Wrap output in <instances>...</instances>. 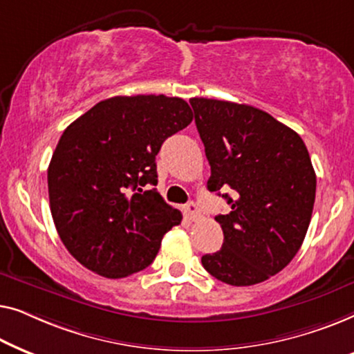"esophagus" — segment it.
I'll list each match as a JSON object with an SVG mask.
<instances>
[{
  "instance_id": "34e87169",
  "label": "esophagus",
  "mask_w": 354,
  "mask_h": 354,
  "mask_svg": "<svg viewBox=\"0 0 354 354\" xmlns=\"http://www.w3.org/2000/svg\"><path fill=\"white\" fill-rule=\"evenodd\" d=\"M185 214H187V217L190 221H198V219H200L201 212H200V209H198L196 203H193V201L187 203V205H185Z\"/></svg>"
}]
</instances>
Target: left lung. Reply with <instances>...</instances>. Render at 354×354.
Instances as JSON below:
<instances>
[{
  "label": "left lung",
  "instance_id": "1",
  "mask_svg": "<svg viewBox=\"0 0 354 354\" xmlns=\"http://www.w3.org/2000/svg\"><path fill=\"white\" fill-rule=\"evenodd\" d=\"M211 166L207 190L232 211L216 216L222 248L201 258L221 282L248 287L280 272L298 253L316 198V172L301 137L248 104L192 98Z\"/></svg>",
  "mask_w": 354,
  "mask_h": 354
}]
</instances>
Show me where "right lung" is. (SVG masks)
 <instances>
[{"label": "right lung", "mask_w": 354, "mask_h": 354, "mask_svg": "<svg viewBox=\"0 0 354 354\" xmlns=\"http://www.w3.org/2000/svg\"><path fill=\"white\" fill-rule=\"evenodd\" d=\"M192 120L190 106L176 96H114L64 130L48 193L59 239L82 266L120 279L153 263L164 234L182 221L151 188L156 154Z\"/></svg>", "instance_id": "add662e5"}]
</instances>
